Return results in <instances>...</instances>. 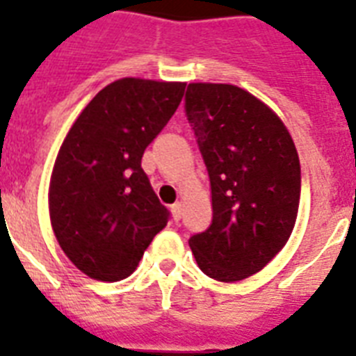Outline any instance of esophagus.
<instances>
[{"mask_svg":"<svg viewBox=\"0 0 356 356\" xmlns=\"http://www.w3.org/2000/svg\"><path fill=\"white\" fill-rule=\"evenodd\" d=\"M172 214L175 220H181V216H183V203L181 201H177V203H173L172 205Z\"/></svg>","mask_w":356,"mask_h":356,"instance_id":"obj_1","label":"esophagus"}]
</instances>
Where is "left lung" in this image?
Instances as JSON below:
<instances>
[{
  "mask_svg": "<svg viewBox=\"0 0 356 356\" xmlns=\"http://www.w3.org/2000/svg\"><path fill=\"white\" fill-rule=\"evenodd\" d=\"M186 116L211 179L212 223L188 243L205 275L248 279L284 245L298 220L301 166L282 120L240 86L190 83Z\"/></svg>",
  "mask_w": 356,
  "mask_h": 356,
  "instance_id": "obj_1",
  "label": "left lung"
}]
</instances>
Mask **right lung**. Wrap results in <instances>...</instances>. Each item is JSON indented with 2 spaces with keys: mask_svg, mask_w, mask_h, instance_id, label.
Wrapping results in <instances>:
<instances>
[{
  "mask_svg": "<svg viewBox=\"0 0 356 356\" xmlns=\"http://www.w3.org/2000/svg\"><path fill=\"white\" fill-rule=\"evenodd\" d=\"M186 83L123 77L96 94L64 138L49 181L53 233L96 281H122L168 223L142 155L184 96Z\"/></svg>",
  "mask_w": 356,
  "mask_h": 356,
  "instance_id": "1",
  "label": "right lung"
}]
</instances>
